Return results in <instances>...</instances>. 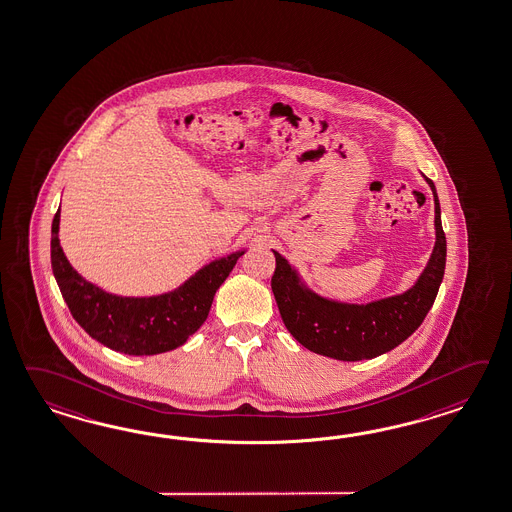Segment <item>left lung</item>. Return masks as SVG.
I'll list each match as a JSON object with an SVG mask.
<instances>
[{
  "label": "left lung",
  "instance_id": "left-lung-1",
  "mask_svg": "<svg viewBox=\"0 0 512 512\" xmlns=\"http://www.w3.org/2000/svg\"><path fill=\"white\" fill-rule=\"evenodd\" d=\"M425 181L435 198L437 242L424 272L403 294L362 305L325 300L305 287L287 259L274 251L272 292L283 322L301 346L337 361L374 359L399 346L424 322L446 268V235L437 188L431 179L425 177Z\"/></svg>",
  "mask_w": 512,
  "mask_h": 512
}]
</instances>
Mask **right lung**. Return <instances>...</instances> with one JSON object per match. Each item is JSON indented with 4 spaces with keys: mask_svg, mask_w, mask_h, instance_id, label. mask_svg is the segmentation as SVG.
<instances>
[{
    "mask_svg": "<svg viewBox=\"0 0 512 512\" xmlns=\"http://www.w3.org/2000/svg\"><path fill=\"white\" fill-rule=\"evenodd\" d=\"M61 207L51 224V268L75 322L103 346L127 355L179 348L207 320L216 290L244 250L209 262L179 288L151 298H122L75 272L59 242Z\"/></svg>",
    "mask_w": 512,
    "mask_h": 512,
    "instance_id": "add662e5",
    "label": "right lung"
}]
</instances>
